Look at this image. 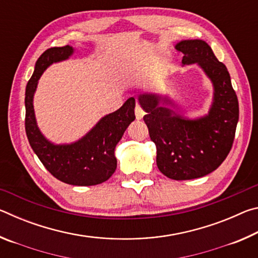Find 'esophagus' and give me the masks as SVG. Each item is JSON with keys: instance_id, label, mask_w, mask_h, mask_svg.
Returning a JSON list of instances; mask_svg holds the SVG:
<instances>
[{"instance_id": "obj_1", "label": "esophagus", "mask_w": 258, "mask_h": 258, "mask_svg": "<svg viewBox=\"0 0 258 258\" xmlns=\"http://www.w3.org/2000/svg\"><path fill=\"white\" fill-rule=\"evenodd\" d=\"M134 111H135V117H137V119H142L143 116L146 115V111L143 110V108L141 106H139V104H137Z\"/></svg>"}]
</instances>
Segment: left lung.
<instances>
[{
    "label": "left lung",
    "instance_id": "left-lung-1",
    "mask_svg": "<svg viewBox=\"0 0 258 258\" xmlns=\"http://www.w3.org/2000/svg\"><path fill=\"white\" fill-rule=\"evenodd\" d=\"M175 47L183 53V63H199L213 82L215 93L208 115L184 119L159 106V97L140 94L138 98L147 111L143 120L157 148L159 171L172 180L182 181L207 175L228 157L239 119V102L228 69L206 42L182 41Z\"/></svg>",
    "mask_w": 258,
    "mask_h": 258
}]
</instances>
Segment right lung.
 I'll use <instances>...</instances> for the list:
<instances>
[{"instance_id": "add662e5", "label": "right lung", "mask_w": 258, "mask_h": 258, "mask_svg": "<svg viewBox=\"0 0 258 258\" xmlns=\"http://www.w3.org/2000/svg\"><path fill=\"white\" fill-rule=\"evenodd\" d=\"M73 51L71 45L50 47L37 59L26 86L25 128L32 149L55 178L72 185H95L107 181L116 171L113 152L125 130L135 119V99H127L118 110L104 116L80 141L67 146L52 145L37 127L33 97L43 72L52 62L69 58Z\"/></svg>"}]
</instances>
